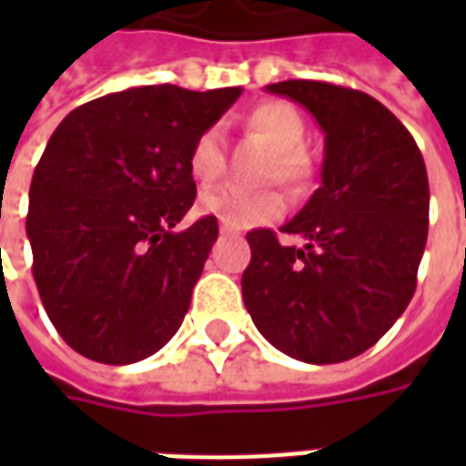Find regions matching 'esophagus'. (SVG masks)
I'll use <instances>...</instances> for the list:
<instances>
[{
	"mask_svg": "<svg viewBox=\"0 0 466 466\" xmlns=\"http://www.w3.org/2000/svg\"><path fill=\"white\" fill-rule=\"evenodd\" d=\"M219 232H222V234H237V232H234V229H232V227H227V224H219Z\"/></svg>",
	"mask_w": 466,
	"mask_h": 466,
	"instance_id": "1",
	"label": "esophagus"
}]
</instances>
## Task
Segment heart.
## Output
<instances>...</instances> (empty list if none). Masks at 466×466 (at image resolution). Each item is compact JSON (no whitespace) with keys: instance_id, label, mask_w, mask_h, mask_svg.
Listing matches in <instances>:
<instances>
[{"instance_id":"obj_1","label":"heart","mask_w":466,"mask_h":466,"mask_svg":"<svg viewBox=\"0 0 466 466\" xmlns=\"http://www.w3.org/2000/svg\"><path fill=\"white\" fill-rule=\"evenodd\" d=\"M244 124L252 134H257L274 152L269 177L284 184L299 187L309 179V159L302 152L307 139V124L299 109L289 102H262L247 112ZM189 172L194 182L209 187L224 172V134L219 127H207L189 149ZM197 209L202 214H212L219 222L232 229H249L257 224H267L279 219L287 212V202L282 194H244L237 189H217L199 197Z\"/></svg>"}]
</instances>
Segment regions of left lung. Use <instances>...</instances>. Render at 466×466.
<instances>
[{
    "label": "left lung",
    "instance_id": "8db88e82",
    "mask_svg": "<svg viewBox=\"0 0 466 466\" xmlns=\"http://www.w3.org/2000/svg\"><path fill=\"white\" fill-rule=\"evenodd\" d=\"M324 132L322 187L279 232L247 234L242 297L267 342L307 364H337L380 342L407 309L420 269L430 182L407 127L374 96L289 79L264 86Z\"/></svg>",
    "mask_w": 466,
    "mask_h": 466
}]
</instances>
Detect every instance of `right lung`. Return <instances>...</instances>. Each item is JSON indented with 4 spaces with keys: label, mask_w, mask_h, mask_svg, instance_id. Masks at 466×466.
Segmentation results:
<instances>
[{
    "label": "right lung",
    "mask_w": 466,
    "mask_h": 466,
    "mask_svg": "<svg viewBox=\"0 0 466 466\" xmlns=\"http://www.w3.org/2000/svg\"><path fill=\"white\" fill-rule=\"evenodd\" d=\"M242 86H132L76 106L29 187L26 237L49 319L102 364L147 360L172 339L217 242V217L174 232L197 197L194 139Z\"/></svg>",
    "instance_id": "right-lung-1"
}]
</instances>
